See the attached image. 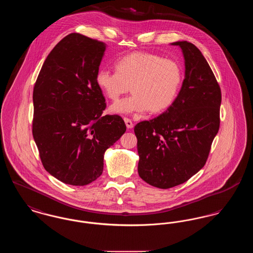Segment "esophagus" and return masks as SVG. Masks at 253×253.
Wrapping results in <instances>:
<instances>
[{
	"mask_svg": "<svg viewBox=\"0 0 253 253\" xmlns=\"http://www.w3.org/2000/svg\"><path fill=\"white\" fill-rule=\"evenodd\" d=\"M124 121H125V124H126L127 128L128 129H132V126H133L132 121L130 119H128V118H124Z\"/></svg>",
	"mask_w": 253,
	"mask_h": 253,
	"instance_id": "34e87169",
	"label": "esophagus"
}]
</instances>
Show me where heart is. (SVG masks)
Returning <instances> with one entry per match:
<instances>
[{"label":"heart","mask_w":253,"mask_h":253,"mask_svg":"<svg viewBox=\"0 0 253 253\" xmlns=\"http://www.w3.org/2000/svg\"><path fill=\"white\" fill-rule=\"evenodd\" d=\"M116 70L100 69L96 73V83L112 100L130 91L132 96L114 103L110 112L129 115L160 113L168 109L180 87L182 71L175 60L164 59L151 53H132L116 62Z\"/></svg>","instance_id":"1"}]
</instances>
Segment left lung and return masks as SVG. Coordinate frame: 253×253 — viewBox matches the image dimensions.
I'll list each match as a JSON object with an SVG mask.
<instances>
[{"mask_svg":"<svg viewBox=\"0 0 253 253\" xmlns=\"http://www.w3.org/2000/svg\"><path fill=\"white\" fill-rule=\"evenodd\" d=\"M185 60V79L164 113L137 123L134 133L138 174L148 184L169 189L189 180L204 167L220 126L221 89L194 44L175 42Z\"/></svg>","mask_w":253,"mask_h":253,"instance_id":"obj_1","label":"left lung"}]
</instances>
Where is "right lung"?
Instances as JSON below:
<instances>
[{
	"instance_id": "obj_1",
	"label": "right lung",
	"mask_w": 253,
	"mask_h": 253,
	"mask_svg": "<svg viewBox=\"0 0 253 253\" xmlns=\"http://www.w3.org/2000/svg\"><path fill=\"white\" fill-rule=\"evenodd\" d=\"M104 42L79 33L49 53L33 90V137L44 169L58 180L84 186L103 171L104 153L126 131L118 115L102 116L96 83Z\"/></svg>"
}]
</instances>
